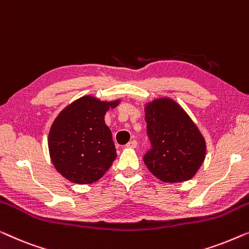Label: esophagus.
Returning <instances> with one entry per match:
<instances>
[{
    "label": "esophagus",
    "instance_id": "1",
    "mask_svg": "<svg viewBox=\"0 0 249 249\" xmlns=\"http://www.w3.org/2000/svg\"><path fill=\"white\" fill-rule=\"evenodd\" d=\"M126 146H128V148H136L138 146V141L136 140H132V141H129Z\"/></svg>",
    "mask_w": 249,
    "mask_h": 249
}]
</instances>
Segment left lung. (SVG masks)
Here are the masks:
<instances>
[{
	"label": "left lung",
	"mask_w": 249,
	"mask_h": 249,
	"mask_svg": "<svg viewBox=\"0 0 249 249\" xmlns=\"http://www.w3.org/2000/svg\"><path fill=\"white\" fill-rule=\"evenodd\" d=\"M146 133L151 143L143 157L148 169L164 183L191 179L205 158V141L185 110L162 98L145 107Z\"/></svg>",
	"instance_id": "8db88e82"
}]
</instances>
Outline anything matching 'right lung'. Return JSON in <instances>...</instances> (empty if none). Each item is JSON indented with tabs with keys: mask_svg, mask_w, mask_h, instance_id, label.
<instances>
[{
	"mask_svg": "<svg viewBox=\"0 0 249 249\" xmlns=\"http://www.w3.org/2000/svg\"><path fill=\"white\" fill-rule=\"evenodd\" d=\"M118 103L86 96L66 107L54 121L48 148L54 167L66 179L91 184L109 169L117 155L104 117Z\"/></svg>",
	"mask_w": 249,
	"mask_h": 249,
	"instance_id": "right-lung-1",
	"label": "right lung"
}]
</instances>
